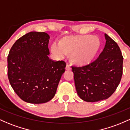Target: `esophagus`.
Masks as SVG:
<instances>
[{
  "label": "esophagus",
  "mask_w": 130,
  "mask_h": 130,
  "mask_svg": "<svg viewBox=\"0 0 130 130\" xmlns=\"http://www.w3.org/2000/svg\"><path fill=\"white\" fill-rule=\"evenodd\" d=\"M65 69H66L67 70H71L70 66L69 65H68V64H67L66 67H65Z\"/></svg>",
  "instance_id": "obj_1"
}]
</instances>
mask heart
Masks as SVG:
<instances>
[{"label": "heart", "mask_w": 130, "mask_h": 130, "mask_svg": "<svg viewBox=\"0 0 130 130\" xmlns=\"http://www.w3.org/2000/svg\"><path fill=\"white\" fill-rule=\"evenodd\" d=\"M101 45V40L96 36L69 35L61 38L58 44L53 42L51 45V51L60 58L70 54L73 63L83 66L93 60Z\"/></svg>", "instance_id": "1"}]
</instances>
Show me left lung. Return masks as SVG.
<instances>
[{
    "label": "left lung",
    "instance_id": "1",
    "mask_svg": "<svg viewBox=\"0 0 130 130\" xmlns=\"http://www.w3.org/2000/svg\"><path fill=\"white\" fill-rule=\"evenodd\" d=\"M104 36V49L94 62L81 67H72L77 94L86 102L109 98L116 90L123 74L120 49L107 34Z\"/></svg>",
    "mask_w": 130,
    "mask_h": 130
}]
</instances>
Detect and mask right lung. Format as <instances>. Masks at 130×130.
Returning <instances> with one entry per match:
<instances>
[{"mask_svg": "<svg viewBox=\"0 0 130 130\" xmlns=\"http://www.w3.org/2000/svg\"><path fill=\"white\" fill-rule=\"evenodd\" d=\"M49 39L46 32H28L14 43L7 57L11 86L28 103L42 104L51 101L65 71V62H55L48 57Z\"/></svg>", "mask_w": 130, "mask_h": 130, "instance_id": "right-lung-1", "label": "right lung"}]
</instances>
